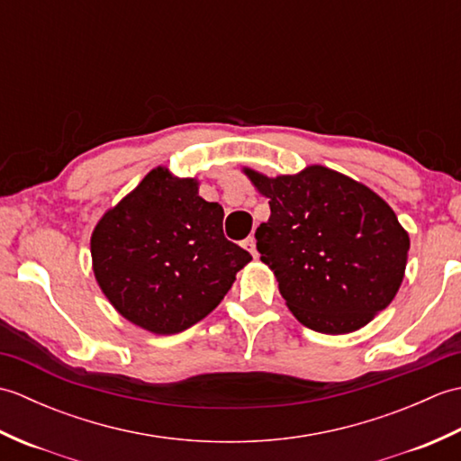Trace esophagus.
<instances>
[{
    "label": "esophagus",
    "mask_w": 461,
    "mask_h": 461,
    "mask_svg": "<svg viewBox=\"0 0 461 461\" xmlns=\"http://www.w3.org/2000/svg\"><path fill=\"white\" fill-rule=\"evenodd\" d=\"M243 246H246V249L251 253L253 258H258V246H256V238H253V236H251V238H248V240H246V243H243Z\"/></svg>",
    "instance_id": "1"
}]
</instances>
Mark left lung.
<instances>
[{
  "instance_id": "8db88e82",
  "label": "left lung",
  "mask_w": 461,
  "mask_h": 461,
  "mask_svg": "<svg viewBox=\"0 0 461 461\" xmlns=\"http://www.w3.org/2000/svg\"><path fill=\"white\" fill-rule=\"evenodd\" d=\"M243 172L269 198V220L256 231L258 251L299 322L345 335L393 303L410 238L378 194L325 166L277 178Z\"/></svg>"
}]
</instances>
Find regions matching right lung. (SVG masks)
I'll return each instance as SVG.
<instances>
[{"instance_id": "right-lung-1", "label": "right lung", "mask_w": 461, "mask_h": 461, "mask_svg": "<svg viewBox=\"0 0 461 461\" xmlns=\"http://www.w3.org/2000/svg\"><path fill=\"white\" fill-rule=\"evenodd\" d=\"M221 225L223 208L198 195V180L158 166L96 223V283L124 319L154 335L190 329L251 261Z\"/></svg>"}]
</instances>
